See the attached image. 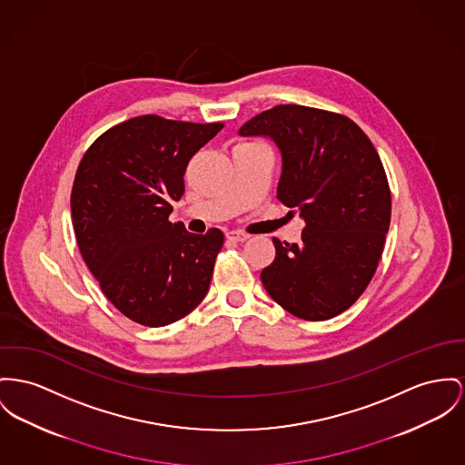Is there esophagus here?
Returning <instances> with one entry per match:
<instances>
[{"label":"esophagus","mask_w":465,"mask_h":465,"mask_svg":"<svg viewBox=\"0 0 465 465\" xmlns=\"http://www.w3.org/2000/svg\"><path fill=\"white\" fill-rule=\"evenodd\" d=\"M225 236H227L229 242H240V243L248 240L247 232H242V231H229Z\"/></svg>","instance_id":"1"}]
</instances>
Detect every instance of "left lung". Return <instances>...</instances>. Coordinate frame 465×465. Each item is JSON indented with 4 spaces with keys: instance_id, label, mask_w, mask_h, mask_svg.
Returning a JSON list of instances; mask_svg holds the SVG:
<instances>
[{
    "instance_id": "obj_1",
    "label": "left lung",
    "mask_w": 465,
    "mask_h": 465,
    "mask_svg": "<svg viewBox=\"0 0 465 465\" xmlns=\"http://www.w3.org/2000/svg\"><path fill=\"white\" fill-rule=\"evenodd\" d=\"M240 135L277 143V197L305 220L300 243L273 238L264 289L300 319L339 315L371 283L390 229L391 192L371 139L343 114L296 104L253 116Z\"/></svg>"
}]
</instances>
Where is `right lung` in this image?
I'll list each match as a JSON object with an SVG mask.
<instances>
[{
    "label": "right lung",
    "mask_w": 465,
    "mask_h": 465,
    "mask_svg": "<svg viewBox=\"0 0 465 465\" xmlns=\"http://www.w3.org/2000/svg\"><path fill=\"white\" fill-rule=\"evenodd\" d=\"M223 124L156 114L105 130L83 156L70 195L81 255L105 298L143 326L183 319L206 296L223 232L169 222L186 165Z\"/></svg>",
    "instance_id": "add662e5"
}]
</instances>
